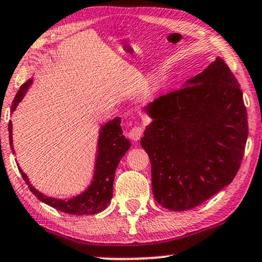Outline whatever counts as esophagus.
Segmentation results:
<instances>
[{
    "label": "esophagus",
    "mask_w": 262,
    "mask_h": 262,
    "mask_svg": "<svg viewBox=\"0 0 262 262\" xmlns=\"http://www.w3.org/2000/svg\"><path fill=\"white\" fill-rule=\"evenodd\" d=\"M127 135L132 140H134V142H138L143 136V128L140 126H134L130 131H128Z\"/></svg>",
    "instance_id": "1"
}]
</instances>
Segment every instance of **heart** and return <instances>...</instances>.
I'll return each instance as SVG.
<instances>
[{
    "label": "heart",
    "mask_w": 262,
    "mask_h": 262,
    "mask_svg": "<svg viewBox=\"0 0 262 262\" xmlns=\"http://www.w3.org/2000/svg\"><path fill=\"white\" fill-rule=\"evenodd\" d=\"M159 88V84H158V82H157V80H155V82H152L150 85H148V88H147V91L150 92H155L157 89H158Z\"/></svg>",
    "instance_id": "1"
}]
</instances>
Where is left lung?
<instances>
[{
    "instance_id": "8db88e82",
    "label": "left lung",
    "mask_w": 262,
    "mask_h": 262,
    "mask_svg": "<svg viewBox=\"0 0 262 262\" xmlns=\"http://www.w3.org/2000/svg\"><path fill=\"white\" fill-rule=\"evenodd\" d=\"M144 111L152 122L140 144L150 157L157 203L176 212L191 210L232 183L248 122L243 91L223 58Z\"/></svg>"
}]
</instances>
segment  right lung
I'll use <instances>...</instances> for the list:
<instances>
[{
    "label": "right lung",
    "instance_id": "add662e5",
    "mask_svg": "<svg viewBox=\"0 0 262 262\" xmlns=\"http://www.w3.org/2000/svg\"><path fill=\"white\" fill-rule=\"evenodd\" d=\"M31 84H33V78L28 79L19 88V90L15 96L13 105H11V112H14L15 108L17 107L18 103L26 96ZM8 131H9V143L11 151H13V154H15L13 146V124H11V122L8 124ZM130 146V140L126 139L125 136L123 135L119 117L108 120L104 125L100 126L97 154H96L95 171L91 184L88 186V188H85V191L79 193L78 195L72 196L70 199H57L43 194L42 192L36 190L33 185L30 184L28 176L21 170L19 166L18 170L21 172L24 182L28 185L29 190L42 203L49 205V206L56 208V210L68 213V214H96V213L105 210L107 205L110 204L112 192H114L116 168H117L120 159L126 154Z\"/></svg>",
    "mask_w": 262,
    "mask_h": 262
}]
</instances>
